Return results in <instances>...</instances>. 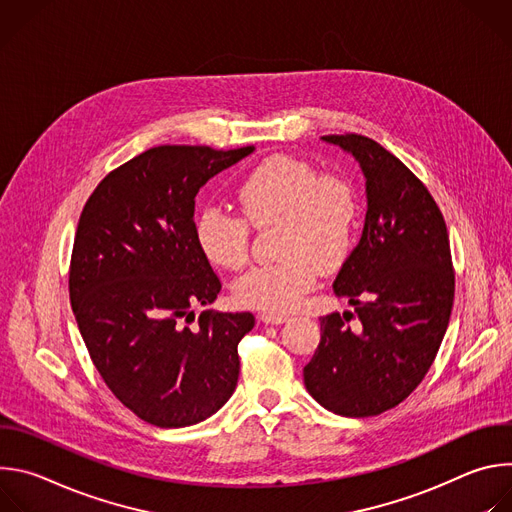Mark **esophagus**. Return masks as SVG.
I'll return each mask as SVG.
<instances>
[{
	"mask_svg": "<svg viewBox=\"0 0 512 512\" xmlns=\"http://www.w3.org/2000/svg\"><path fill=\"white\" fill-rule=\"evenodd\" d=\"M259 318H261V322H265V324H283V322L287 320V316H285V314H279V312H263Z\"/></svg>",
	"mask_w": 512,
	"mask_h": 512,
	"instance_id": "1",
	"label": "esophagus"
}]
</instances>
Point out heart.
Instances as JSON below:
<instances>
[{
    "label": "heart",
    "instance_id": "heart-1",
    "mask_svg": "<svg viewBox=\"0 0 512 512\" xmlns=\"http://www.w3.org/2000/svg\"><path fill=\"white\" fill-rule=\"evenodd\" d=\"M237 200L243 216L202 206L194 218V239L210 263L241 269L249 261V225H279L275 253L281 259L235 281V298L243 306L267 312L298 308L316 285L318 269H338L352 251L358 196L340 174H320L310 162L273 156L239 184Z\"/></svg>",
    "mask_w": 512,
    "mask_h": 512
}]
</instances>
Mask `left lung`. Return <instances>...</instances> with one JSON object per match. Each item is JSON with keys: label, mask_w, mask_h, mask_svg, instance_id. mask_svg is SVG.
<instances>
[{"label": "left lung", "mask_w": 512, "mask_h": 512, "mask_svg": "<svg viewBox=\"0 0 512 512\" xmlns=\"http://www.w3.org/2000/svg\"><path fill=\"white\" fill-rule=\"evenodd\" d=\"M322 139L350 152L367 178V218L334 279L354 314L320 318V344L304 367L310 395L344 417H373L405 401L440 350L456 275L444 214L425 184L381 143ZM356 317L359 324L347 322Z\"/></svg>", "instance_id": "8db88e82"}]
</instances>
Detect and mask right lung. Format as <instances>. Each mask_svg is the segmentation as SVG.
Segmentation results:
<instances>
[{
	"mask_svg": "<svg viewBox=\"0 0 512 512\" xmlns=\"http://www.w3.org/2000/svg\"><path fill=\"white\" fill-rule=\"evenodd\" d=\"M253 150L158 145L109 172L81 212L70 306L105 385L152 425L198 423L237 387L255 318L204 310L190 328L223 287L194 239V198Z\"/></svg>",
	"mask_w": 512,
	"mask_h": 512,
	"instance_id": "right-lung-1",
	"label": "right lung"
}]
</instances>
